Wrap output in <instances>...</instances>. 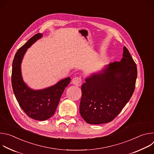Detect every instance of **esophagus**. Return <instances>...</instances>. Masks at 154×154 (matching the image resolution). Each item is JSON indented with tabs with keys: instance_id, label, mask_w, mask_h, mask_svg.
Listing matches in <instances>:
<instances>
[{
	"instance_id": "obj_1",
	"label": "esophagus",
	"mask_w": 154,
	"mask_h": 154,
	"mask_svg": "<svg viewBox=\"0 0 154 154\" xmlns=\"http://www.w3.org/2000/svg\"><path fill=\"white\" fill-rule=\"evenodd\" d=\"M71 83L76 86H80L82 84V79L80 77H74L71 81Z\"/></svg>"
}]
</instances>
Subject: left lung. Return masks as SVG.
Listing matches in <instances>:
<instances>
[{
    "label": "left lung",
    "instance_id": "8db88e82",
    "mask_svg": "<svg viewBox=\"0 0 154 154\" xmlns=\"http://www.w3.org/2000/svg\"><path fill=\"white\" fill-rule=\"evenodd\" d=\"M137 77V65L124 46L120 61L105 65L85 79L80 103L82 118L90 124L114 119L132 96Z\"/></svg>",
    "mask_w": 154,
    "mask_h": 154
}]
</instances>
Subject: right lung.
<instances>
[{"label":"right lung","instance_id":"1","mask_svg":"<svg viewBox=\"0 0 154 154\" xmlns=\"http://www.w3.org/2000/svg\"><path fill=\"white\" fill-rule=\"evenodd\" d=\"M42 37V33L36 34L18 49L13 59L11 75L13 90L19 106L28 116L38 121L47 120L54 115L60 97L71 81L70 77L65 78L41 90H33L24 81L22 61L27 49Z\"/></svg>","mask_w":154,"mask_h":154}]
</instances>
